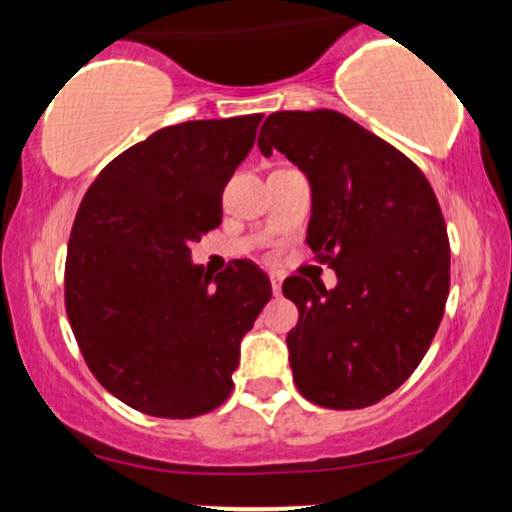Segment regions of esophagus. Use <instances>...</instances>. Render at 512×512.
Instances as JSON below:
<instances>
[{"label":"esophagus","mask_w":512,"mask_h":512,"mask_svg":"<svg viewBox=\"0 0 512 512\" xmlns=\"http://www.w3.org/2000/svg\"><path fill=\"white\" fill-rule=\"evenodd\" d=\"M269 281H272V291L276 293V296H279V293H281V274L272 272V274H269Z\"/></svg>","instance_id":"obj_1"}]
</instances>
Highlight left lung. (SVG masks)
Segmentation results:
<instances>
[{
    "label": "left lung",
    "instance_id": "obj_1",
    "mask_svg": "<svg viewBox=\"0 0 512 512\" xmlns=\"http://www.w3.org/2000/svg\"><path fill=\"white\" fill-rule=\"evenodd\" d=\"M313 192L308 238L337 286L289 276L293 383L313 404L363 409L395 392L436 337L450 291V243L426 175L337 110H284L260 129Z\"/></svg>",
    "mask_w": 512,
    "mask_h": 512
}]
</instances>
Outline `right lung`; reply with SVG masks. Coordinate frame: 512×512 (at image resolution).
<instances>
[{
	"label": "right lung",
	"mask_w": 512,
	"mask_h": 512,
	"mask_svg": "<svg viewBox=\"0 0 512 512\" xmlns=\"http://www.w3.org/2000/svg\"><path fill=\"white\" fill-rule=\"evenodd\" d=\"M262 115L158 129L105 166L81 199L64 264V305L86 366L110 395L161 419H192L233 390L240 339L272 298L236 260L221 274L190 245L221 223L223 187Z\"/></svg>",
	"instance_id": "obj_1"
}]
</instances>
